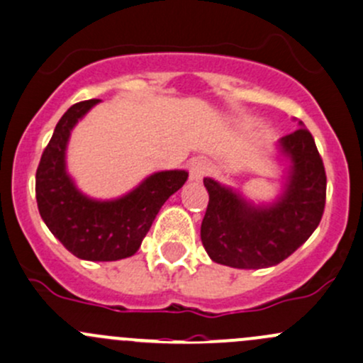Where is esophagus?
Returning a JSON list of instances; mask_svg holds the SVG:
<instances>
[{
	"label": "esophagus",
	"instance_id": "obj_1",
	"mask_svg": "<svg viewBox=\"0 0 363 363\" xmlns=\"http://www.w3.org/2000/svg\"><path fill=\"white\" fill-rule=\"evenodd\" d=\"M208 172H211V163L203 158H198L194 160L191 167H189V177H191V181L194 182H200L203 181L205 175H208Z\"/></svg>",
	"mask_w": 363,
	"mask_h": 363
}]
</instances>
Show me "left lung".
Segmentation results:
<instances>
[{
    "instance_id": "obj_1",
    "label": "left lung",
    "mask_w": 363,
    "mask_h": 363,
    "mask_svg": "<svg viewBox=\"0 0 363 363\" xmlns=\"http://www.w3.org/2000/svg\"><path fill=\"white\" fill-rule=\"evenodd\" d=\"M301 127L278 140L287 158V181L277 200L255 205L236 189L203 179L208 205L201 223V243L217 264L261 269L294 254L316 230L325 208L327 177L308 128Z\"/></svg>"
}]
</instances>
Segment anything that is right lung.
Listing matches in <instances>:
<instances>
[{
	"label": "right lung",
	"mask_w": 363,
	"mask_h": 363,
	"mask_svg": "<svg viewBox=\"0 0 363 363\" xmlns=\"http://www.w3.org/2000/svg\"><path fill=\"white\" fill-rule=\"evenodd\" d=\"M97 102H78L59 120L36 170V201L41 219L71 254L85 261H118L139 250L156 213L184 186L188 172H155L114 200L83 194L67 174L66 150L72 128Z\"/></svg>",
	"instance_id": "1"
}]
</instances>
